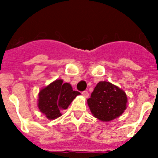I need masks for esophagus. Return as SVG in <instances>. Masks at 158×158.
<instances>
[{
  "label": "esophagus",
  "mask_w": 158,
  "mask_h": 158,
  "mask_svg": "<svg viewBox=\"0 0 158 158\" xmlns=\"http://www.w3.org/2000/svg\"><path fill=\"white\" fill-rule=\"evenodd\" d=\"M81 94H82V96H83L84 97H85V98H88V97H89V93H88L87 91H84V92H82Z\"/></svg>",
  "instance_id": "34e87169"
}]
</instances>
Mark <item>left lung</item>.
<instances>
[{
	"label": "left lung",
	"instance_id": "8db88e82",
	"mask_svg": "<svg viewBox=\"0 0 158 158\" xmlns=\"http://www.w3.org/2000/svg\"><path fill=\"white\" fill-rule=\"evenodd\" d=\"M87 102L93 116L103 122H108L124 112L127 97L125 92L115 85L100 81Z\"/></svg>",
	"mask_w": 158,
	"mask_h": 158
}]
</instances>
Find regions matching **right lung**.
Returning a JSON list of instances; mask_svg holds the SVG:
<instances>
[{
	"label": "right lung",
	"instance_id": "add662e5",
	"mask_svg": "<svg viewBox=\"0 0 158 158\" xmlns=\"http://www.w3.org/2000/svg\"><path fill=\"white\" fill-rule=\"evenodd\" d=\"M78 95L80 93L73 91L70 84L63 83L62 79L56 80L40 90L38 107L48 119H55Z\"/></svg>",
	"mask_w": 158,
	"mask_h": 158
}]
</instances>
